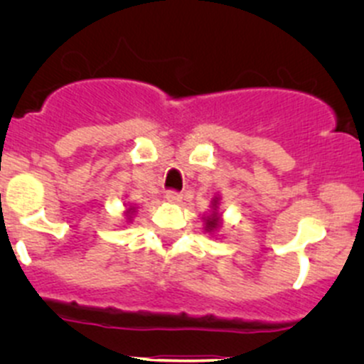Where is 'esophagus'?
Segmentation results:
<instances>
[{
  "label": "esophagus",
  "mask_w": 364,
  "mask_h": 364,
  "mask_svg": "<svg viewBox=\"0 0 364 364\" xmlns=\"http://www.w3.org/2000/svg\"><path fill=\"white\" fill-rule=\"evenodd\" d=\"M165 199H167L168 203H179V200L183 199V196L179 192H176V190H168V192L165 193Z\"/></svg>",
  "instance_id": "obj_1"
}]
</instances>
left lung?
I'll return each mask as SVG.
<instances>
[{
    "instance_id": "1",
    "label": "left lung",
    "mask_w": 364,
    "mask_h": 364,
    "mask_svg": "<svg viewBox=\"0 0 364 364\" xmlns=\"http://www.w3.org/2000/svg\"><path fill=\"white\" fill-rule=\"evenodd\" d=\"M218 204H220L218 197H216V199H213L211 213H209L208 216H204V222H205L204 229L208 230V232H215V230L222 225V220H220V213H218Z\"/></svg>"
}]
</instances>
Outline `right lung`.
<instances>
[{"instance_id":"obj_1","label":"right lung","mask_w":364,"mask_h":364,"mask_svg":"<svg viewBox=\"0 0 364 364\" xmlns=\"http://www.w3.org/2000/svg\"><path fill=\"white\" fill-rule=\"evenodd\" d=\"M134 213H135V208H134V205H130V208H128V211H127L128 218H132V215H134Z\"/></svg>"}]
</instances>
